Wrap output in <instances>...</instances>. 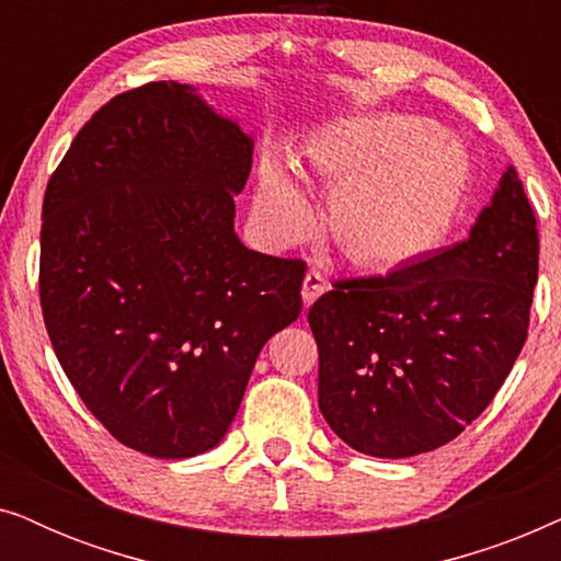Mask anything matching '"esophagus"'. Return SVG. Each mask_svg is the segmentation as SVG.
Masks as SVG:
<instances>
[{"label": "esophagus", "mask_w": 561, "mask_h": 561, "mask_svg": "<svg viewBox=\"0 0 561 561\" xmlns=\"http://www.w3.org/2000/svg\"><path fill=\"white\" fill-rule=\"evenodd\" d=\"M327 290V283H324V275L317 273V271H309L304 278V288H301V296H304V306L309 309V306L317 301V298L324 294Z\"/></svg>", "instance_id": "obj_1"}]
</instances>
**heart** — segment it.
<instances>
[{
  "label": "heart",
  "mask_w": 561,
  "mask_h": 561,
  "mask_svg": "<svg viewBox=\"0 0 561 561\" xmlns=\"http://www.w3.org/2000/svg\"><path fill=\"white\" fill-rule=\"evenodd\" d=\"M304 158L319 179L334 183L329 229L363 267H393L436 248L472 175L455 135L424 117L390 112L324 129ZM252 217L271 248H288L317 225L304 181L275 152L260 163Z\"/></svg>",
  "instance_id": "heart-1"
}]
</instances>
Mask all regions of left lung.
Wrapping results in <instances>:
<instances>
[{"instance_id": "obj_1", "label": "left lung", "mask_w": 561, "mask_h": 561, "mask_svg": "<svg viewBox=\"0 0 561 561\" xmlns=\"http://www.w3.org/2000/svg\"><path fill=\"white\" fill-rule=\"evenodd\" d=\"M536 278L539 229L508 165L467 240L380 278L336 280L309 311L332 432L382 459L462 434L520 355Z\"/></svg>"}]
</instances>
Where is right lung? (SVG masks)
Masks as SVG:
<instances>
[{
	"label": "right lung",
	"mask_w": 561,
	"mask_h": 561,
	"mask_svg": "<svg viewBox=\"0 0 561 561\" xmlns=\"http://www.w3.org/2000/svg\"><path fill=\"white\" fill-rule=\"evenodd\" d=\"M252 145L194 87L152 81L104 104L45 188L50 344L87 409L142 455L217 447L263 344L301 313V260L234 232Z\"/></svg>",
	"instance_id": "add662e5"
}]
</instances>
